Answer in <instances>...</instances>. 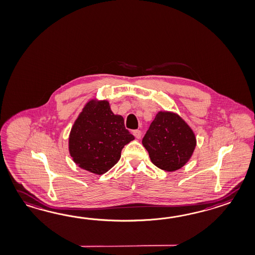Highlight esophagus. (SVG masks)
<instances>
[{
  "mask_svg": "<svg viewBox=\"0 0 255 255\" xmlns=\"http://www.w3.org/2000/svg\"><path fill=\"white\" fill-rule=\"evenodd\" d=\"M132 134L135 136V138H137V139H140L141 138V131L140 130H134L132 131Z\"/></svg>",
  "mask_w": 255,
  "mask_h": 255,
  "instance_id": "34e87169",
  "label": "esophagus"
}]
</instances>
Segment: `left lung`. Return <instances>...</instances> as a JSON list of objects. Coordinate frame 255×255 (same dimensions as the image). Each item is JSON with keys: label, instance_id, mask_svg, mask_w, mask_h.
Segmentation results:
<instances>
[{"label": "left lung", "instance_id": "obj_1", "mask_svg": "<svg viewBox=\"0 0 255 255\" xmlns=\"http://www.w3.org/2000/svg\"><path fill=\"white\" fill-rule=\"evenodd\" d=\"M142 144L154 165L174 172L192 157L197 139L191 127L178 114L160 111L143 137Z\"/></svg>", "mask_w": 255, "mask_h": 255}]
</instances>
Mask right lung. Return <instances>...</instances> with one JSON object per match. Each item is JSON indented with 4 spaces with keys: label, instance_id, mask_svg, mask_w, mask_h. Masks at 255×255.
<instances>
[{
    "label": "right lung",
    "instance_id": "right-lung-1",
    "mask_svg": "<svg viewBox=\"0 0 255 255\" xmlns=\"http://www.w3.org/2000/svg\"><path fill=\"white\" fill-rule=\"evenodd\" d=\"M132 140L123 116L113 113L110 102L91 99L74 122L68 151L80 168L102 175L119 161L123 148Z\"/></svg>",
    "mask_w": 255,
    "mask_h": 255
}]
</instances>
